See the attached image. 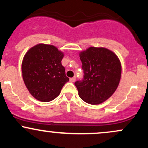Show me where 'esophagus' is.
Instances as JSON below:
<instances>
[{
  "mask_svg": "<svg viewBox=\"0 0 148 148\" xmlns=\"http://www.w3.org/2000/svg\"><path fill=\"white\" fill-rule=\"evenodd\" d=\"M69 81H71V82H74V81H76V78L75 77H73V78H70V79H69Z\"/></svg>",
  "mask_w": 148,
  "mask_h": 148,
  "instance_id": "34e87169",
  "label": "esophagus"
}]
</instances>
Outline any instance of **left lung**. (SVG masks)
<instances>
[{
	"instance_id": "left-lung-1",
	"label": "left lung",
	"mask_w": 148,
	"mask_h": 148,
	"mask_svg": "<svg viewBox=\"0 0 148 148\" xmlns=\"http://www.w3.org/2000/svg\"><path fill=\"white\" fill-rule=\"evenodd\" d=\"M84 79L75 84L81 99L99 104L114 93L121 77V64L113 52L105 48L90 47L81 52Z\"/></svg>"
}]
</instances>
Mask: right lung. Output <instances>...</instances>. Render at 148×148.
<instances>
[{"label":"right lung","instance_id":"right-lung-1","mask_svg":"<svg viewBox=\"0 0 148 148\" xmlns=\"http://www.w3.org/2000/svg\"><path fill=\"white\" fill-rule=\"evenodd\" d=\"M63 53L53 45L39 44L28 51L22 62L24 84L35 99L47 102L56 98L69 81L61 63Z\"/></svg>","mask_w":148,"mask_h":148}]
</instances>
